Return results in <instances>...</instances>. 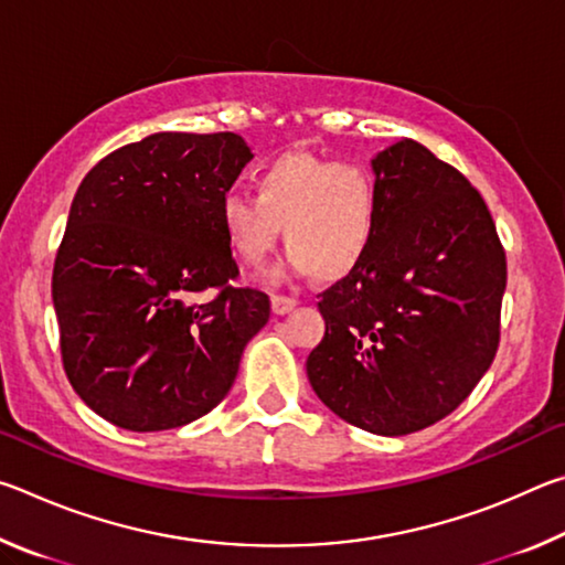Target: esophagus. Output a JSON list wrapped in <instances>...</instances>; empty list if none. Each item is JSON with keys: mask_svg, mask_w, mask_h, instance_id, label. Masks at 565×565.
Returning a JSON list of instances; mask_svg holds the SVG:
<instances>
[{"mask_svg": "<svg viewBox=\"0 0 565 565\" xmlns=\"http://www.w3.org/2000/svg\"><path fill=\"white\" fill-rule=\"evenodd\" d=\"M296 306V299H291V296H271V311L276 313V317H284V313H289Z\"/></svg>", "mask_w": 565, "mask_h": 565, "instance_id": "esophagus-1", "label": "esophagus"}]
</instances>
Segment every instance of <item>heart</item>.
Returning a JSON list of instances; mask_svg holds the SVG:
<instances>
[{"label":"heart","instance_id":"b5f03b06","mask_svg":"<svg viewBox=\"0 0 565 565\" xmlns=\"http://www.w3.org/2000/svg\"><path fill=\"white\" fill-rule=\"evenodd\" d=\"M256 199L232 191L218 222L234 259L256 269L284 232L286 269L337 281L356 271L376 242L381 194L376 177L353 161L286 154L254 177Z\"/></svg>","mask_w":565,"mask_h":565}]
</instances>
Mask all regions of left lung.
<instances>
[{"instance_id": "obj_1", "label": "left lung", "mask_w": 565, "mask_h": 565, "mask_svg": "<svg viewBox=\"0 0 565 565\" xmlns=\"http://www.w3.org/2000/svg\"><path fill=\"white\" fill-rule=\"evenodd\" d=\"M371 164L376 242L321 294L327 333L306 374L351 426L406 436L461 406L493 363L505 252L483 196L424 145L404 139Z\"/></svg>"}]
</instances>
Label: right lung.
Returning a JSON list of instances; mask_svg holds the SVG:
<instances>
[{"mask_svg": "<svg viewBox=\"0 0 565 565\" xmlns=\"http://www.w3.org/2000/svg\"><path fill=\"white\" fill-rule=\"evenodd\" d=\"M252 157L232 131H159L76 189L52 274L62 363L114 426L167 431L209 414L269 321V296L232 284L218 222Z\"/></svg>", "mask_w": 565, "mask_h": 565, "instance_id": "right-lung-1", "label": "right lung"}]
</instances>
